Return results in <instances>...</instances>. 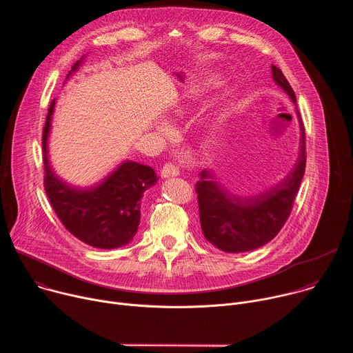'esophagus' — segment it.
<instances>
[{
    "label": "esophagus",
    "mask_w": 353,
    "mask_h": 353,
    "mask_svg": "<svg viewBox=\"0 0 353 353\" xmlns=\"http://www.w3.org/2000/svg\"><path fill=\"white\" fill-rule=\"evenodd\" d=\"M162 177L163 179H170V177H176L180 174V170L176 165L173 163H166L163 168H162V172H161Z\"/></svg>",
    "instance_id": "obj_1"
}]
</instances>
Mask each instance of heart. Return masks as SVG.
I'll list each match as a JSON object with an SVG mask.
<instances>
[{"instance_id": "b5f03b06", "label": "heart", "mask_w": 353, "mask_h": 353, "mask_svg": "<svg viewBox=\"0 0 353 353\" xmlns=\"http://www.w3.org/2000/svg\"><path fill=\"white\" fill-rule=\"evenodd\" d=\"M223 79L221 78V77H218V75H207V77H204L203 79H201L195 86H194V89L191 90V94L192 96H201V94H207V93H210V92H212V90H215V89H219L221 86H223ZM161 131L162 132H165V134H169L170 132V130H169V127H166V125H162L161 127Z\"/></svg>"}]
</instances>
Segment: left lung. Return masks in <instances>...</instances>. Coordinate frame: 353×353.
Instances as JSON below:
<instances>
[{
    "instance_id": "1",
    "label": "left lung",
    "mask_w": 353,
    "mask_h": 353,
    "mask_svg": "<svg viewBox=\"0 0 353 353\" xmlns=\"http://www.w3.org/2000/svg\"><path fill=\"white\" fill-rule=\"evenodd\" d=\"M274 82L290 97L296 96L282 71L272 65ZM300 127L299 155L290 172L276 184L256 195L241 196L216 181L211 170L199 173L196 183L199 222L205 239L225 253H244L271 241L288 221L306 168L305 127Z\"/></svg>"
}]
</instances>
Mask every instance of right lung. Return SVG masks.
I'll list each match as a JSON object with an SVG mask.
<instances>
[{"instance_id":"obj_1","label":"right lung","mask_w":353,"mask_h":353,"mask_svg":"<svg viewBox=\"0 0 353 353\" xmlns=\"http://www.w3.org/2000/svg\"><path fill=\"white\" fill-rule=\"evenodd\" d=\"M83 59L74 64L67 79L78 71ZM54 106L56 99L48 108L43 130L44 188L50 204L65 229L81 241L105 250L127 245L139 226L143 192L158 181L155 170L132 161H123L93 185L68 184L54 173L48 159Z\"/></svg>"}]
</instances>
